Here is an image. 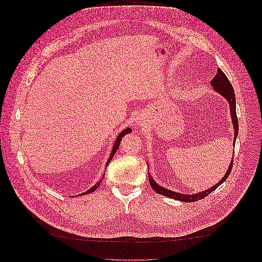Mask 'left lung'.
Instances as JSON below:
<instances>
[{"instance_id":"left-lung-1","label":"left lung","mask_w":262,"mask_h":262,"mask_svg":"<svg viewBox=\"0 0 262 262\" xmlns=\"http://www.w3.org/2000/svg\"><path fill=\"white\" fill-rule=\"evenodd\" d=\"M211 86H212V89L215 92H217L220 95H222L224 98H225L229 104L230 116H231V120H232V124H233V131H234V136H233V146H234L236 136H238V131H239V122H238V118H236L235 97H234L233 87H232L231 83L229 82V80L227 79L226 74L224 73L221 69H217V74L212 79V81H211ZM232 154H234V150ZM232 164H233V156L230 160V164L228 166V169H227L225 175H224V177L222 178V180H220L215 185L212 186V188L207 189L206 191L197 192L194 194H182V193H178V192L171 191V190H167L164 188V186H161L160 184H158L154 180V177L150 175V173H148V179H149V183H150V185H151V188L158 194L164 195V196H167V197H170L173 199H177V201H180V202L192 203V202H196V201H201V199L208 196L211 192H213L215 189H217L219 186L228 178L229 173L232 169Z\"/></svg>"}]
</instances>
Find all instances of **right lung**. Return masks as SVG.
<instances>
[{
    "label": "right lung",
    "instance_id": "add662e5",
    "mask_svg": "<svg viewBox=\"0 0 262 262\" xmlns=\"http://www.w3.org/2000/svg\"><path fill=\"white\" fill-rule=\"evenodd\" d=\"M132 132V129H130V128H127V129H123L119 134H118V136L116 138V141H115V143H114V145H113V149H112V152H111V155H110V157H108V160H107V162H106V164H105V167H107V165H108V163L111 162V160L113 159V157H114V155L116 154V151H117V149H118V147H119V145H120V141L122 140V138L126 134H128V133H131ZM103 177H104V173H103V176H102V178L99 180L94 186H92V188L90 189V190H87V191H85L84 193H82V194H80V195H87V194H91V193H93L94 191H96V189H98L99 188V185H100V183L102 182V179H103Z\"/></svg>",
    "mask_w": 262,
    "mask_h": 262
}]
</instances>
